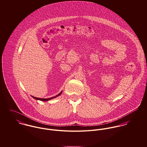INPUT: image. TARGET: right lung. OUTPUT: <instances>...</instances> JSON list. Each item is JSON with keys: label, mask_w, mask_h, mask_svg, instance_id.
<instances>
[{"label": "right lung", "mask_w": 147, "mask_h": 147, "mask_svg": "<svg viewBox=\"0 0 147 147\" xmlns=\"http://www.w3.org/2000/svg\"><path fill=\"white\" fill-rule=\"evenodd\" d=\"M61 93H62V91H61L60 94H59L57 95H56V96H53V97H52V98H35V97L33 96H32V97H33L34 98L36 99V100H41V101H48V100H51V99H52V98H56V97H57V96H60V95L61 94Z\"/></svg>", "instance_id": "obj_1"}]
</instances>
